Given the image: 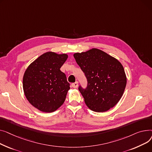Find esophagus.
<instances>
[{
    "label": "esophagus",
    "mask_w": 152,
    "mask_h": 152,
    "mask_svg": "<svg viewBox=\"0 0 152 152\" xmlns=\"http://www.w3.org/2000/svg\"><path fill=\"white\" fill-rule=\"evenodd\" d=\"M78 82H75V83H74L72 84V86L74 88H77L78 87Z\"/></svg>",
    "instance_id": "esophagus-1"
}]
</instances>
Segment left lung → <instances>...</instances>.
Returning <instances> with one entry per match:
<instances>
[{"mask_svg": "<svg viewBox=\"0 0 152 152\" xmlns=\"http://www.w3.org/2000/svg\"><path fill=\"white\" fill-rule=\"evenodd\" d=\"M87 79V86H79L88 107L104 112L120 100L126 85V77L120 62L102 50L93 48L74 55Z\"/></svg>", "mask_w": 152, "mask_h": 152, "instance_id": "8db88e82", "label": "left lung"}]
</instances>
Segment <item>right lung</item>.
Returning <instances> with one entry per match:
<instances>
[{
  "label": "right lung",
  "mask_w": 152,
  "mask_h": 152,
  "mask_svg": "<svg viewBox=\"0 0 152 152\" xmlns=\"http://www.w3.org/2000/svg\"><path fill=\"white\" fill-rule=\"evenodd\" d=\"M67 58L66 54L47 52L26 70L23 80L24 94L39 110L53 112L64 102L70 84L60 68Z\"/></svg>",
  "instance_id": "right-lung-1"
}]
</instances>
